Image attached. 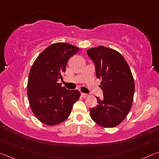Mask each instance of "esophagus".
I'll return each instance as SVG.
<instances>
[{
    "label": "esophagus",
    "instance_id": "34e87169",
    "mask_svg": "<svg viewBox=\"0 0 159 159\" xmlns=\"http://www.w3.org/2000/svg\"><path fill=\"white\" fill-rule=\"evenodd\" d=\"M81 96L84 98H87L88 96H89V95L86 94V93H81Z\"/></svg>",
    "mask_w": 159,
    "mask_h": 159
}]
</instances>
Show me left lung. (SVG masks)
<instances>
[{
  "mask_svg": "<svg viewBox=\"0 0 159 159\" xmlns=\"http://www.w3.org/2000/svg\"><path fill=\"white\" fill-rule=\"evenodd\" d=\"M95 64L96 77L103 99L96 97L98 105L90 110L92 120L102 127L120 125L130 111L134 93V81L125 58L112 49L100 46L87 50Z\"/></svg>",
  "mask_w": 159,
  "mask_h": 159,
  "instance_id": "obj_1",
  "label": "left lung"
}]
</instances>
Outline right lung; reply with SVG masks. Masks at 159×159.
<instances>
[{"label": "right lung", "instance_id": "right-lung-1", "mask_svg": "<svg viewBox=\"0 0 159 159\" xmlns=\"http://www.w3.org/2000/svg\"><path fill=\"white\" fill-rule=\"evenodd\" d=\"M79 50L70 44H53L37 57L30 69L27 83L30 105L35 117L45 125L54 126L66 120L79 100V90H68L59 84L68 61Z\"/></svg>", "mask_w": 159, "mask_h": 159}]
</instances>
